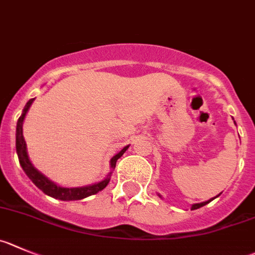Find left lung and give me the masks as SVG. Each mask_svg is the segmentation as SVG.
Masks as SVG:
<instances>
[{
  "label": "left lung",
  "instance_id": "left-lung-1",
  "mask_svg": "<svg viewBox=\"0 0 255 255\" xmlns=\"http://www.w3.org/2000/svg\"><path fill=\"white\" fill-rule=\"evenodd\" d=\"M219 196V195H218ZM214 199H215V197H214ZM214 199H210V200H208V201H204V203H200V204H194V205H192V210H195V209H199V208H201V206H205L206 204H209L210 203V201H213Z\"/></svg>",
  "mask_w": 255,
  "mask_h": 255
}]
</instances>
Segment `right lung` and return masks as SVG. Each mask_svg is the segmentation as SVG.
<instances>
[{"label":"right lung","mask_w":255,"mask_h":255,"mask_svg":"<svg viewBox=\"0 0 255 255\" xmlns=\"http://www.w3.org/2000/svg\"><path fill=\"white\" fill-rule=\"evenodd\" d=\"M35 101V98L30 99V101L26 103L25 108H23L22 114L20 116L17 121V126H16V151H17V156L18 160H20V165L21 167L23 168L26 175L28 176L31 181L34 182L42 192H45L49 196L54 197V199H59V200H82L84 197L90 196V195H94L97 192L102 191L104 187L108 185L109 182V176L107 178H104L103 181L98 182V184L90 185V186H84V187H73V189H68V187H60L58 185H55L54 182H51L47 177H45L41 172L36 170V168L32 166V163L30 162L27 156V151H26V142L23 139V134H22V123L23 120H25V116L27 113L28 108L32 104V102ZM128 146H126L125 148L122 149L121 152L116 154V156L112 157L111 160V167L114 168L116 167L117 160L122 157V154L127 151Z\"/></svg>","instance_id":"1"}]
</instances>
